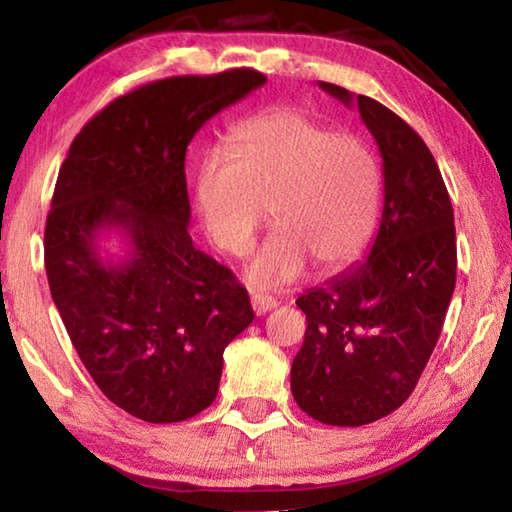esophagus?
Wrapping results in <instances>:
<instances>
[{
	"mask_svg": "<svg viewBox=\"0 0 512 512\" xmlns=\"http://www.w3.org/2000/svg\"><path fill=\"white\" fill-rule=\"evenodd\" d=\"M250 302H253V309L257 316H264L266 311L277 307V300L271 296H264V293H253V296H250Z\"/></svg>",
	"mask_w": 512,
	"mask_h": 512,
	"instance_id": "1",
	"label": "esophagus"
}]
</instances>
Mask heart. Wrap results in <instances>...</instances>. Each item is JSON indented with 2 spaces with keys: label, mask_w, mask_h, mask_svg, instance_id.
I'll list each match as a JSON object with an SVG mask.
<instances>
[{
  "label": "heart",
  "mask_w": 512,
  "mask_h": 512,
  "mask_svg": "<svg viewBox=\"0 0 512 512\" xmlns=\"http://www.w3.org/2000/svg\"><path fill=\"white\" fill-rule=\"evenodd\" d=\"M194 201L207 237L228 255H244L271 212L275 230L246 277L277 289L309 262L332 273L359 257L377 223L381 167L361 137L282 108L232 128L228 153L203 155Z\"/></svg>",
  "instance_id": "b5f03b06"
}]
</instances>
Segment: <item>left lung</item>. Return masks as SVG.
I'll use <instances>...</instances> for the list:
<instances>
[{
  "label": "left lung",
  "instance_id": "1",
  "mask_svg": "<svg viewBox=\"0 0 512 512\" xmlns=\"http://www.w3.org/2000/svg\"><path fill=\"white\" fill-rule=\"evenodd\" d=\"M357 103L384 160V210L370 257L296 300L307 332L291 366L293 400L334 427L370 424L409 400L436 348L456 284L454 210L422 137L379 101Z\"/></svg>",
  "mask_w": 512,
  "mask_h": 512
}]
</instances>
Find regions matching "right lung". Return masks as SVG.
Segmentation results:
<instances>
[{
    "instance_id": "add662e5",
    "label": "right lung",
    "mask_w": 512,
    "mask_h": 512,
    "mask_svg": "<svg viewBox=\"0 0 512 512\" xmlns=\"http://www.w3.org/2000/svg\"><path fill=\"white\" fill-rule=\"evenodd\" d=\"M264 83L248 67L146 83L97 112L60 167L45 225L51 298L94 384L144 422L207 409L223 350L255 318L235 273L189 237L185 153ZM106 229L125 235L124 263L100 257Z\"/></svg>"
}]
</instances>
